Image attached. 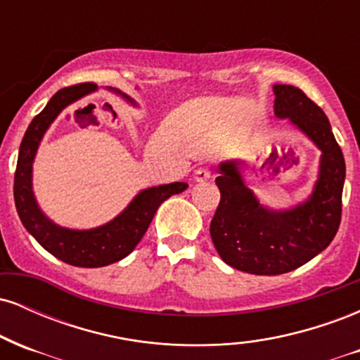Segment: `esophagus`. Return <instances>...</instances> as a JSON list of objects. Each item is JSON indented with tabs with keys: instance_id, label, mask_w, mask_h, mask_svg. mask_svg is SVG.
I'll use <instances>...</instances> for the list:
<instances>
[{
	"instance_id": "1",
	"label": "esophagus",
	"mask_w": 360,
	"mask_h": 360,
	"mask_svg": "<svg viewBox=\"0 0 360 360\" xmlns=\"http://www.w3.org/2000/svg\"><path fill=\"white\" fill-rule=\"evenodd\" d=\"M210 177H212V171H210V167H198L196 171H194V181H198V183H203V181H208Z\"/></svg>"
}]
</instances>
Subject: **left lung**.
<instances>
[{"label":"left lung","mask_w":360,"mask_h":360,"mask_svg":"<svg viewBox=\"0 0 360 360\" xmlns=\"http://www.w3.org/2000/svg\"><path fill=\"white\" fill-rule=\"evenodd\" d=\"M274 113L289 118L321 150L320 177L304 205L269 212L243 184L237 162L220 166L214 179L220 203L210 225L220 257L235 269L278 276L298 269L330 245L342 220L345 160L323 110L300 88L274 86Z\"/></svg>","instance_id":"obj_1"}]
</instances>
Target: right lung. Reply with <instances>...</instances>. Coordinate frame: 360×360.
I'll return each mask as SVG.
<instances>
[{
    "label": "right lung",
    "mask_w": 360,
    "mask_h": 360,
    "mask_svg": "<svg viewBox=\"0 0 360 360\" xmlns=\"http://www.w3.org/2000/svg\"><path fill=\"white\" fill-rule=\"evenodd\" d=\"M96 89L93 82L68 86L57 91L47 106L32 120L20 143L13 196L20 220L37 242L53 257L76 267H103L127 257L142 240L162 201L183 193L188 184L172 183L142 191L113 221L93 230L60 229L40 212L32 193V162L45 130L68 105ZM127 98V96H125Z\"/></svg>",
    "instance_id": "1"
}]
</instances>
